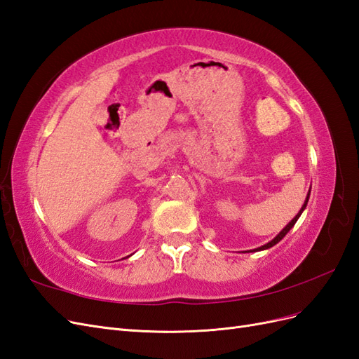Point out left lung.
<instances>
[{
  "label": "left lung",
  "instance_id": "1",
  "mask_svg": "<svg viewBox=\"0 0 359 359\" xmlns=\"http://www.w3.org/2000/svg\"><path fill=\"white\" fill-rule=\"evenodd\" d=\"M309 198H310V191H309V194H307V198H306V202H304V205H302V208L299 210V212L295 215V217H293V219L289 222V224L285 227V229L283 231H281L276 238H274V240L273 241H269L268 244H265V245H262V247H257V248H255V250H252V252H260V250H266V248H269V247H273V245H276L277 243H280L281 240H283V238L286 236V233L292 229V227L293 226H295V223H297V220L299 219V215L302 214V211L304 210H306V206H307V202H309Z\"/></svg>",
  "mask_w": 359,
  "mask_h": 359
}]
</instances>
